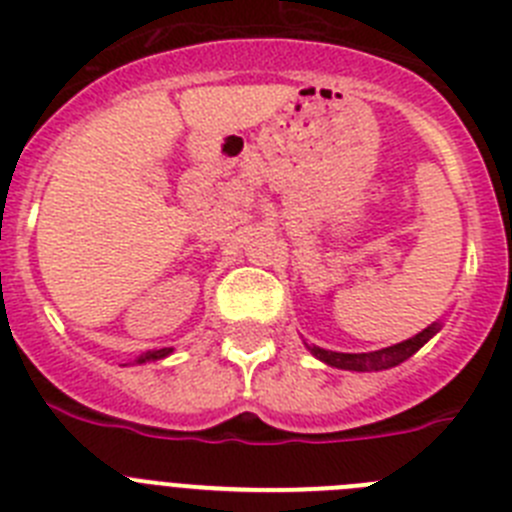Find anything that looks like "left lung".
<instances>
[{
	"label": "left lung",
	"mask_w": 512,
	"mask_h": 512,
	"mask_svg": "<svg viewBox=\"0 0 512 512\" xmlns=\"http://www.w3.org/2000/svg\"><path fill=\"white\" fill-rule=\"evenodd\" d=\"M441 330V323H431L425 330L415 333L408 341H400L395 346L379 348V351H366V354H341V351H328V348L320 346H307L315 359H320L323 364L336 366V369H346V372H384V369H392V366L408 361L415 351L425 346Z\"/></svg>",
	"instance_id": "8db88e82"
}]
</instances>
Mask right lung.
I'll return each mask as SVG.
<instances>
[{
	"label": "right lung",
	"mask_w": 512,
	"mask_h": 512,
	"mask_svg": "<svg viewBox=\"0 0 512 512\" xmlns=\"http://www.w3.org/2000/svg\"><path fill=\"white\" fill-rule=\"evenodd\" d=\"M174 348H158V351H148V354H140L133 364H146V361H161L171 354Z\"/></svg>",
	"instance_id": "1"
}]
</instances>
